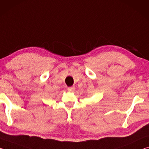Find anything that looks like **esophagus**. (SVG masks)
Segmentation results:
<instances>
[{"mask_svg": "<svg viewBox=\"0 0 149 149\" xmlns=\"http://www.w3.org/2000/svg\"><path fill=\"white\" fill-rule=\"evenodd\" d=\"M68 91L70 92H74L75 90V87H70L68 88Z\"/></svg>", "mask_w": 149, "mask_h": 149, "instance_id": "34e87169", "label": "esophagus"}]
</instances>
